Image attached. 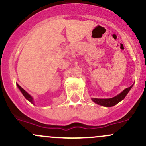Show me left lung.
<instances>
[{
  "label": "left lung",
  "mask_w": 146,
  "mask_h": 146,
  "mask_svg": "<svg viewBox=\"0 0 146 146\" xmlns=\"http://www.w3.org/2000/svg\"><path fill=\"white\" fill-rule=\"evenodd\" d=\"M132 86L133 85L128 88H126L121 94H119L116 96L111 98H92L91 100L95 102V103L98 104V105H102V106L104 107L114 106L115 105L118 104V102H121V100H123L125 98L126 95L128 94V92L132 89Z\"/></svg>",
  "instance_id": "8db88e82"
}]
</instances>
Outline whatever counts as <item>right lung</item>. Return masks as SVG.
Here are the masks:
<instances>
[{"label": "right lung", "mask_w": 146, "mask_h": 146, "mask_svg": "<svg viewBox=\"0 0 146 146\" xmlns=\"http://www.w3.org/2000/svg\"><path fill=\"white\" fill-rule=\"evenodd\" d=\"M17 86H18L19 89H20V91H21V93H22V94H23V95L24 96V97H25V98H26L27 100H28V101H30V102H31V103L34 104V102H33V97H32L30 95V94H28V93H27L26 91L24 90V89H23V88L21 87V86H19L18 84H17Z\"/></svg>", "instance_id": "right-lung-1"}]
</instances>
